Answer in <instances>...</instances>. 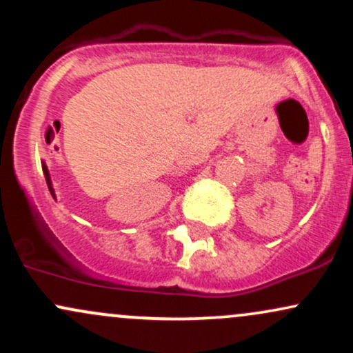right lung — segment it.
Returning <instances> with one entry per match:
<instances>
[{"label":"right lung","instance_id":"right-lung-1","mask_svg":"<svg viewBox=\"0 0 353 353\" xmlns=\"http://www.w3.org/2000/svg\"><path fill=\"white\" fill-rule=\"evenodd\" d=\"M43 172H44V177H46V184L48 188H50V192L52 194V197H54V192H52V188H51V179H50V172H48V168L43 164Z\"/></svg>","mask_w":353,"mask_h":353}]
</instances>
